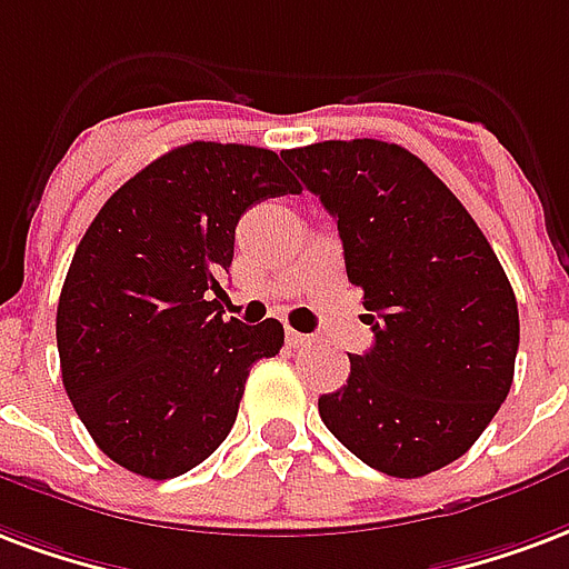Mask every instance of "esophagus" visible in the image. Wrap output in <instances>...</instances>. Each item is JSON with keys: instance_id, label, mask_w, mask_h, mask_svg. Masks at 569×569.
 Segmentation results:
<instances>
[{"instance_id": "1", "label": "esophagus", "mask_w": 569, "mask_h": 569, "mask_svg": "<svg viewBox=\"0 0 569 569\" xmlns=\"http://www.w3.org/2000/svg\"><path fill=\"white\" fill-rule=\"evenodd\" d=\"M286 340H289L292 347H310V343H313V335H301V331H292V328H289V331H286Z\"/></svg>"}]
</instances>
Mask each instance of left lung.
I'll list each match as a JSON object with an SVG mask.
<instances>
[{"instance_id":"1","label":"left lung","mask_w":569,"mask_h":569,"mask_svg":"<svg viewBox=\"0 0 569 569\" xmlns=\"http://www.w3.org/2000/svg\"><path fill=\"white\" fill-rule=\"evenodd\" d=\"M338 220L373 347L319 398L331 435L365 465L416 479L452 465L507 401L519 307L498 256L452 189L389 141L286 150Z\"/></svg>"}]
</instances>
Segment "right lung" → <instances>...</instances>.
I'll return each instance as SVG.
<instances>
[{"instance_id":"obj_1","label":"right lung","mask_w":569,"mask_h":569,"mask_svg":"<svg viewBox=\"0 0 569 569\" xmlns=\"http://www.w3.org/2000/svg\"><path fill=\"white\" fill-rule=\"evenodd\" d=\"M298 183L264 147L192 141L138 171L78 243L57 307L62 386L104 456L187 473L229 437L243 382L283 326L222 319L220 273L243 210Z\"/></svg>"}]
</instances>
